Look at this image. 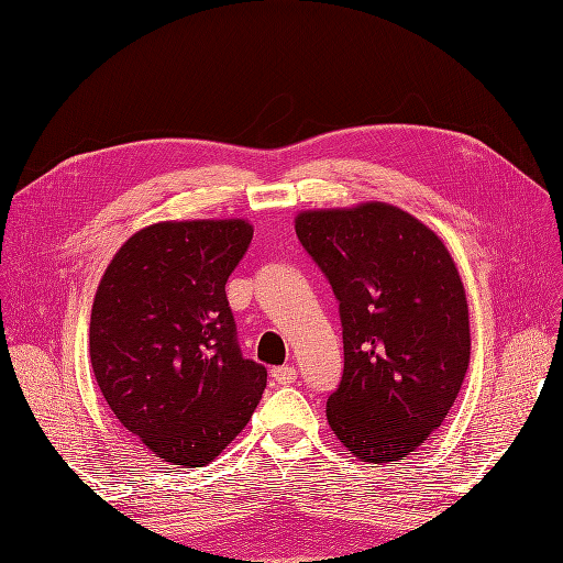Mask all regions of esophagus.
Returning a JSON list of instances; mask_svg holds the SVG:
<instances>
[{
    "label": "esophagus",
    "instance_id": "esophagus-1",
    "mask_svg": "<svg viewBox=\"0 0 563 563\" xmlns=\"http://www.w3.org/2000/svg\"><path fill=\"white\" fill-rule=\"evenodd\" d=\"M272 378L278 383V386H289V383L297 380V367H291V365L274 367L272 369Z\"/></svg>",
    "mask_w": 563,
    "mask_h": 563
}]
</instances>
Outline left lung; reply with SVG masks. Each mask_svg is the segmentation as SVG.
<instances>
[{
    "mask_svg": "<svg viewBox=\"0 0 563 563\" xmlns=\"http://www.w3.org/2000/svg\"><path fill=\"white\" fill-rule=\"evenodd\" d=\"M294 230L340 301L344 372L329 424L358 461H401L448 418L470 365L454 257L429 225L380 200L303 210Z\"/></svg>",
    "mask_w": 563,
    "mask_h": 563,
    "instance_id": "obj_1",
    "label": "left lung"
}]
</instances>
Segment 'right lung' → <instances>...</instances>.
<instances>
[{
  "label": "right lung",
  "mask_w": 563,
  "mask_h": 563,
  "mask_svg": "<svg viewBox=\"0 0 563 563\" xmlns=\"http://www.w3.org/2000/svg\"><path fill=\"white\" fill-rule=\"evenodd\" d=\"M253 240L246 219L159 221L100 278L91 365L104 401L175 467L214 461L249 424L266 369L242 358L225 283Z\"/></svg>",
  "instance_id": "right-lung-1"
}]
</instances>
